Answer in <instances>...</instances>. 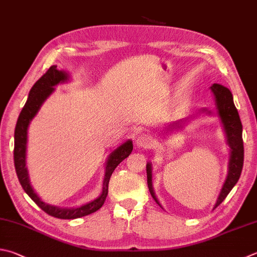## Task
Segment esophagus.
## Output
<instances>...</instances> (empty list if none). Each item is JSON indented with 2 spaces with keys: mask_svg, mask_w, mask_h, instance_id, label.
I'll use <instances>...</instances> for the list:
<instances>
[{
  "mask_svg": "<svg viewBox=\"0 0 257 257\" xmlns=\"http://www.w3.org/2000/svg\"><path fill=\"white\" fill-rule=\"evenodd\" d=\"M151 142H152L151 138H150L148 134H144V133L139 134L138 137H137V139H135V144H137V147L143 148V149L150 147V144H151Z\"/></svg>",
  "mask_w": 257,
  "mask_h": 257,
  "instance_id": "esophagus-1",
  "label": "esophagus"
}]
</instances>
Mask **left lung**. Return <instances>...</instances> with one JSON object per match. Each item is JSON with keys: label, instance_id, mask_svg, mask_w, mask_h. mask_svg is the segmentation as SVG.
Masks as SVG:
<instances>
[{"label": "left lung", "instance_id": "obj_1", "mask_svg": "<svg viewBox=\"0 0 257 257\" xmlns=\"http://www.w3.org/2000/svg\"><path fill=\"white\" fill-rule=\"evenodd\" d=\"M210 89L214 94L215 97V104H216V109L221 122L222 130L225 132V138H226V143L229 147V160H228V169H227V176L224 183H222L221 190L217 198V201L214 206V209L216 207H218L222 201H224L227 195L230 192L231 189L238 181L240 177L241 169H243V163H244V145H243V126H241V122L239 118L238 112L235 107L234 100H233V95H231L230 90L226 87L221 86L219 84H214ZM199 114H206V115H211L210 110L207 108L200 109L198 114H193L189 116L187 118H182L176 120V122L171 123L169 125L168 131L169 132H172V131H178L182 130L185 124L189 119L195 118V115ZM152 162L147 163V177H148V187L150 193L154 200H156L157 204L163 208L158 200L156 196V192H154L153 189V183H152Z\"/></svg>", "mask_w": 257, "mask_h": 257}]
</instances>
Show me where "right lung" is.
<instances>
[{
    "mask_svg": "<svg viewBox=\"0 0 257 257\" xmlns=\"http://www.w3.org/2000/svg\"><path fill=\"white\" fill-rule=\"evenodd\" d=\"M70 80V75L66 70H59L56 65L51 66L48 71L43 75L37 83L32 86L29 93V97L27 103L24 104L23 108L19 115L18 122L14 131V166L19 181H20L23 190L27 195L47 212L48 215L56 217L60 219H75L80 217L87 216L93 212L97 211L99 208L104 205L106 197L108 193V183L112 173L115 168L126 159L133 150L132 140H127L118 148H116L113 152L109 153L105 163V173L103 187H101L100 195L96 199L91 200L86 204L78 207H59L53 206L43 201L38 193L33 189L29 171L27 168V143H28V128L31 120L40 110L42 104L45 103L47 98L55 91V87L59 84L68 83Z\"/></svg>",
    "mask_w": 257,
    "mask_h": 257,
    "instance_id": "add662e5",
    "label": "right lung"
}]
</instances>
